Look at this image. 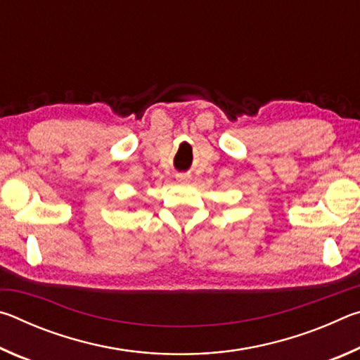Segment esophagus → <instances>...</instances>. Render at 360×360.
<instances>
[{
    "label": "esophagus",
    "instance_id": "obj_1",
    "mask_svg": "<svg viewBox=\"0 0 360 360\" xmlns=\"http://www.w3.org/2000/svg\"><path fill=\"white\" fill-rule=\"evenodd\" d=\"M176 178H178V181H187V179H191V176H188L187 173H179Z\"/></svg>",
    "mask_w": 360,
    "mask_h": 360
}]
</instances>
